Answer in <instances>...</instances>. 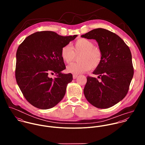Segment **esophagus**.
Segmentation results:
<instances>
[{
    "label": "esophagus",
    "instance_id": "1",
    "mask_svg": "<svg viewBox=\"0 0 145 145\" xmlns=\"http://www.w3.org/2000/svg\"><path fill=\"white\" fill-rule=\"evenodd\" d=\"M77 76H78L77 75H75V74H74V75H72V77H73V79H75L77 78Z\"/></svg>",
    "mask_w": 145,
    "mask_h": 145
}]
</instances>
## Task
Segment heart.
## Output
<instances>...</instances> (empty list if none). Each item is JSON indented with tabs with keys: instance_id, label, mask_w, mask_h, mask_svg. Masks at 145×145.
Wrapping results in <instances>:
<instances>
[{
	"instance_id": "1",
	"label": "heart",
	"mask_w": 145,
	"mask_h": 145,
	"mask_svg": "<svg viewBox=\"0 0 145 145\" xmlns=\"http://www.w3.org/2000/svg\"><path fill=\"white\" fill-rule=\"evenodd\" d=\"M81 53L79 57V62L72 63L68 65L66 70L68 72L79 74L89 70L92 67H98L102 59L101 50L95 47L94 43L86 39H80L72 46L66 45L61 49V55L66 63H70L74 59L75 54Z\"/></svg>"
}]
</instances>
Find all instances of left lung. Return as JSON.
I'll list each match as a JSON object with an SVG mask.
<instances>
[{
	"instance_id": "left-lung-1",
	"label": "left lung",
	"mask_w": 145,
	"mask_h": 145,
	"mask_svg": "<svg viewBox=\"0 0 145 145\" xmlns=\"http://www.w3.org/2000/svg\"><path fill=\"white\" fill-rule=\"evenodd\" d=\"M81 37L95 40L102 54V61L93 72L99 75L101 81L88 76L84 95L98 108H110L128 93L134 73L131 51L120 37L103 28L93 29Z\"/></svg>"
}]
</instances>
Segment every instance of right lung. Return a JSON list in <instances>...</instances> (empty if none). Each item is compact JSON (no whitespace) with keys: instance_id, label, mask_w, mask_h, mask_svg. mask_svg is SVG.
Returning a JSON list of instances; mask_svg holds the SVG:
<instances>
[{"instance_id":"obj_1","label":"right lung","mask_w":145,"mask_h":145,"mask_svg":"<svg viewBox=\"0 0 145 145\" xmlns=\"http://www.w3.org/2000/svg\"><path fill=\"white\" fill-rule=\"evenodd\" d=\"M77 36H61L52 31L37 32L19 46L16 79L24 98L33 106L47 109L63 99L72 75L61 72L66 67L61 51ZM50 73H56L54 79L48 76Z\"/></svg>"}]
</instances>
